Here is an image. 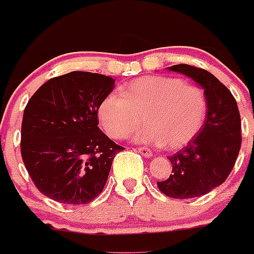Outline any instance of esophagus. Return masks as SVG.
<instances>
[{
    "label": "esophagus",
    "instance_id": "34e87169",
    "mask_svg": "<svg viewBox=\"0 0 254 254\" xmlns=\"http://www.w3.org/2000/svg\"><path fill=\"white\" fill-rule=\"evenodd\" d=\"M137 152L141 153V155L145 156V157H151V156H152V151H151L148 147H145V146L137 148Z\"/></svg>",
    "mask_w": 254,
    "mask_h": 254
}]
</instances>
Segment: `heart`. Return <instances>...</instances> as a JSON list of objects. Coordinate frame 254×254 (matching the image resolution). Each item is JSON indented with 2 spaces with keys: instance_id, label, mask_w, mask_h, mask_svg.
Segmentation results:
<instances>
[{
  "instance_id": "1",
  "label": "heart",
  "mask_w": 254,
  "mask_h": 254,
  "mask_svg": "<svg viewBox=\"0 0 254 254\" xmlns=\"http://www.w3.org/2000/svg\"><path fill=\"white\" fill-rule=\"evenodd\" d=\"M206 96L200 87L167 76H147L122 87V96L108 93L97 115L104 131L115 140L127 139L140 124L135 141L179 150L193 141L205 124Z\"/></svg>"
}]
</instances>
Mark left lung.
I'll list each match as a JSON object with an SVG mask.
<instances>
[{
	"label": "left lung",
	"instance_id": "1",
	"mask_svg": "<svg viewBox=\"0 0 254 254\" xmlns=\"http://www.w3.org/2000/svg\"><path fill=\"white\" fill-rule=\"evenodd\" d=\"M168 70L187 75L203 87L207 114L198 136L168 156L172 175L157 182V187L170 198H196L224 183L231 173L242 142L240 112L229 88L209 71L186 64Z\"/></svg>",
	"mask_w": 254,
	"mask_h": 254
}]
</instances>
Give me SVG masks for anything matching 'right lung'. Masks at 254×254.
Returning a JSON list of instances; mask_svg holds the SVG:
<instances>
[{
	"label": "right lung",
	"instance_id": "add662e5",
	"mask_svg": "<svg viewBox=\"0 0 254 254\" xmlns=\"http://www.w3.org/2000/svg\"><path fill=\"white\" fill-rule=\"evenodd\" d=\"M114 78L72 71L50 78L25 106L20 153L40 193L63 204L91 203L124 147L98 127L97 111Z\"/></svg>",
	"mask_w": 254,
	"mask_h": 254
}]
</instances>
